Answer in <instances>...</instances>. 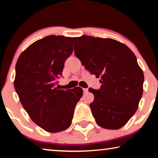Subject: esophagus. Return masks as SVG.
I'll return each mask as SVG.
<instances>
[{
	"label": "esophagus",
	"instance_id": "obj_1",
	"mask_svg": "<svg viewBox=\"0 0 158 158\" xmlns=\"http://www.w3.org/2000/svg\"><path fill=\"white\" fill-rule=\"evenodd\" d=\"M83 91H84V93H88V88H83Z\"/></svg>",
	"mask_w": 158,
	"mask_h": 158
}]
</instances>
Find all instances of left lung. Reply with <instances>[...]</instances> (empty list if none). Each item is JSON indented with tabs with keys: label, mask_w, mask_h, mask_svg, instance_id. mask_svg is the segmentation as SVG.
Masks as SVG:
<instances>
[{
	"label": "left lung",
	"mask_w": 158,
	"mask_h": 158,
	"mask_svg": "<svg viewBox=\"0 0 158 158\" xmlns=\"http://www.w3.org/2000/svg\"><path fill=\"white\" fill-rule=\"evenodd\" d=\"M75 55L92 75L100 77V89L90 103L99 126L118 129L137 111L143 94L144 74L127 45L110 38L83 35L75 37Z\"/></svg>",
	"instance_id": "1"
}]
</instances>
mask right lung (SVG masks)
<instances>
[{
	"label": "right lung",
	"instance_id": "obj_1",
	"mask_svg": "<svg viewBox=\"0 0 158 158\" xmlns=\"http://www.w3.org/2000/svg\"><path fill=\"white\" fill-rule=\"evenodd\" d=\"M72 37L50 35L36 41L19 56L14 88L31 120L48 132L71 125L83 89L60 90L55 80L62 75L65 60L73 53Z\"/></svg>",
	"mask_w": 158,
	"mask_h": 158
}]
</instances>
